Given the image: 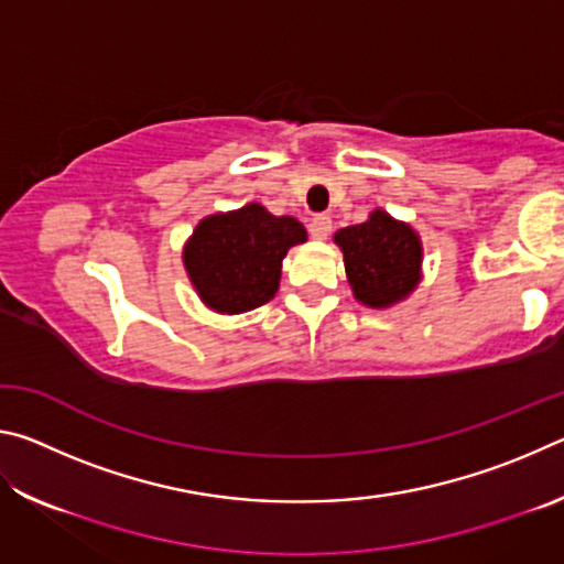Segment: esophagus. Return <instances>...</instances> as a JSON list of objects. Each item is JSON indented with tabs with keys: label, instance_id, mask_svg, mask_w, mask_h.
<instances>
[{
	"label": "esophagus",
	"instance_id": "34e87169",
	"mask_svg": "<svg viewBox=\"0 0 564 564\" xmlns=\"http://www.w3.org/2000/svg\"><path fill=\"white\" fill-rule=\"evenodd\" d=\"M333 228V221L326 216V214H316L311 218V236L318 238V241H323V238H328Z\"/></svg>",
	"mask_w": 564,
	"mask_h": 564
}]
</instances>
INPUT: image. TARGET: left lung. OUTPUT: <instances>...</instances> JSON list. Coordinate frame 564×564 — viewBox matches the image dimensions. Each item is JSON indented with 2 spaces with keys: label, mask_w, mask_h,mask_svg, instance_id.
Wrapping results in <instances>:
<instances>
[{
  "label": "left lung",
  "mask_w": 564,
  "mask_h": 564,
  "mask_svg": "<svg viewBox=\"0 0 564 564\" xmlns=\"http://www.w3.org/2000/svg\"><path fill=\"white\" fill-rule=\"evenodd\" d=\"M333 241L343 253L352 299L368 308L398 305L423 281L420 234L383 208L370 212L368 221L340 228Z\"/></svg>",
  "instance_id": "1"
}]
</instances>
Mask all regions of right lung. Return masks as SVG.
Masks as SVG:
<instances>
[{
    "label": "right lung",
    "mask_w": 564,
    "mask_h": 564,
    "mask_svg": "<svg viewBox=\"0 0 564 564\" xmlns=\"http://www.w3.org/2000/svg\"><path fill=\"white\" fill-rule=\"evenodd\" d=\"M308 241L293 216L261 204L202 218L184 243V269L208 311L238 316L269 303L281 283L285 253Z\"/></svg>",
    "instance_id": "right-lung-1"
}]
</instances>
